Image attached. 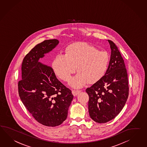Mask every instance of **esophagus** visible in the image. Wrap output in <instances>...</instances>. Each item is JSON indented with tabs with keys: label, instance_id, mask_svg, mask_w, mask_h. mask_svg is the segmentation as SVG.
<instances>
[{
	"label": "esophagus",
	"instance_id": "34e87169",
	"mask_svg": "<svg viewBox=\"0 0 147 147\" xmlns=\"http://www.w3.org/2000/svg\"><path fill=\"white\" fill-rule=\"evenodd\" d=\"M81 92V90H72V94L74 96H76L78 94L80 93Z\"/></svg>",
	"mask_w": 147,
	"mask_h": 147
}]
</instances>
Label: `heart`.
Listing matches in <instances>:
<instances>
[{
	"mask_svg": "<svg viewBox=\"0 0 147 147\" xmlns=\"http://www.w3.org/2000/svg\"><path fill=\"white\" fill-rule=\"evenodd\" d=\"M64 55H57L54 58L51 67L58 77L68 82L77 69L79 73L71 81L75 88H80L87 83L97 82L107 70L109 56L105 51L84 42L69 45ZM77 69H76V67Z\"/></svg>",
	"mask_w": 147,
	"mask_h": 147,
	"instance_id": "1",
	"label": "heart"
}]
</instances>
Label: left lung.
<instances>
[{
  "mask_svg": "<svg viewBox=\"0 0 147 147\" xmlns=\"http://www.w3.org/2000/svg\"><path fill=\"white\" fill-rule=\"evenodd\" d=\"M111 55L107 70L97 82L87 88L90 117L98 123L110 121L122 111L129 96V83L124 61L118 48L108 40Z\"/></svg>",
  "mask_w": 147,
  "mask_h": 147,
  "instance_id": "obj_1",
  "label": "left lung"
}]
</instances>
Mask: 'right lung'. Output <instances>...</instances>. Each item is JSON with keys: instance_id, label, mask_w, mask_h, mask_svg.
<instances>
[{"instance_id": "obj_1", "label": "right lung", "mask_w": 147, "mask_h": 147, "mask_svg": "<svg viewBox=\"0 0 147 147\" xmlns=\"http://www.w3.org/2000/svg\"><path fill=\"white\" fill-rule=\"evenodd\" d=\"M59 42L47 40L31 49L23 59L22 80L18 83L19 96L25 107L36 121L51 127L66 119L73 99L71 90L57 79L52 67L39 61Z\"/></svg>"}]
</instances>
